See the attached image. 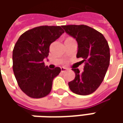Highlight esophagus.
<instances>
[{
  "instance_id": "esophagus-1",
  "label": "esophagus",
  "mask_w": 123,
  "mask_h": 123,
  "mask_svg": "<svg viewBox=\"0 0 123 123\" xmlns=\"http://www.w3.org/2000/svg\"><path fill=\"white\" fill-rule=\"evenodd\" d=\"M67 70H68V68H64V67L61 68V71H62V73H65V72L67 71Z\"/></svg>"
}]
</instances>
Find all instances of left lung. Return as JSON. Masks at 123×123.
Returning a JSON list of instances; mask_svg holds the SVG:
<instances>
[{"label":"left lung","mask_w":123,"mask_h":123,"mask_svg":"<svg viewBox=\"0 0 123 123\" xmlns=\"http://www.w3.org/2000/svg\"><path fill=\"white\" fill-rule=\"evenodd\" d=\"M78 44L77 57H82L85 66L80 73L73 67L75 78L68 83L70 90L79 95L92 94L100 86L110 65V53L106 39L100 32L87 25L62 26Z\"/></svg>","instance_id":"obj_1"}]
</instances>
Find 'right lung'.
<instances>
[{
    "mask_svg": "<svg viewBox=\"0 0 123 123\" xmlns=\"http://www.w3.org/2000/svg\"><path fill=\"white\" fill-rule=\"evenodd\" d=\"M64 31L59 26H40L22 34L13 50V70L18 84L27 96L40 98L49 94L59 67L50 69L44 59L49 53L51 43Z\"/></svg>",
    "mask_w": 123,
    "mask_h": 123,
    "instance_id": "add662e5",
    "label": "right lung"
}]
</instances>
